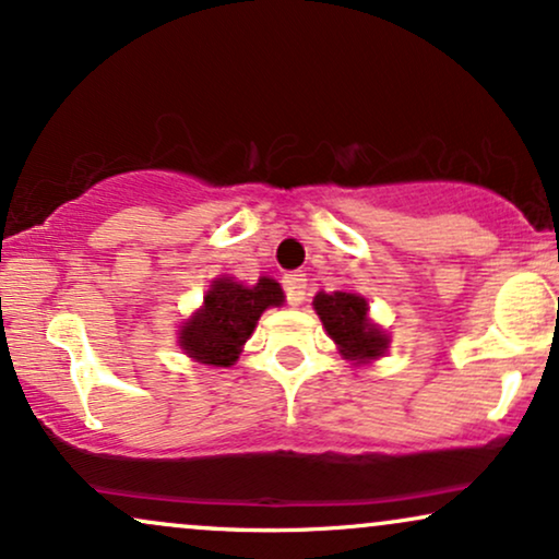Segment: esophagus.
Returning <instances> with one entry per match:
<instances>
[{
    "label": "esophagus",
    "instance_id": "esophagus-1",
    "mask_svg": "<svg viewBox=\"0 0 559 559\" xmlns=\"http://www.w3.org/2000/svg\"><path fill=\"white\" fill-rule=\"evenodd\" d=\"M284 292H286L288 305L299 307L301 301H305V294H307V275L299 271L286 273L284 275Z\"/></svg>",
    "mask_w": 559,
    "mask_h": 559
}]
</instances>
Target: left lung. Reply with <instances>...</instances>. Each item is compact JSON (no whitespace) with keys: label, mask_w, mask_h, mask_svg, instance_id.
Returning <instances> with one entry per match:
<instances>
[{"label":"left lung","mask_w":559,"mask_h":559,"mask_svg":"<svg viewBox=\"0 0 559 559\" xmlns=\"http://www.w3.org/2000/svg\"><path fill=\"white\" fill-rule=\"evenodd\" d=\"M314 309H318L322 325L331 333V338L338 344L341 354L346 359H378L388 348L385 333L378 325H372L367 318V301L348 292H320L314 297Z\"/></svg>","instance_id":"left-lung-1"}]
</instances>
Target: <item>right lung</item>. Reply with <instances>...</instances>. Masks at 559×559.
I'll return each instance as SVG.
<instances>
[{
  "label": "right lung",
  "mask_w": 559,
  "mask_h": 559,
  "mask_svg": "<svg viewBox=\"0 0 559 559\" xmlns=\"http://www.w3.org/2000/svg\"><path fill=\"white\" fill-rule=\"evenodd\" d=\"M281 301H284V292L265 275L252 286L218 278L205 294L203 309L181 328L179 344L203 365H234L260 314L267 307H278Z\"/></svg>",
  "instance_id": "right-lung-1"
}]
</instances>
